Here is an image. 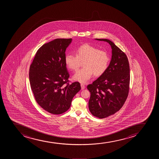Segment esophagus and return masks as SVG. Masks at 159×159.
<instances>
[{
    "label": "esophagus",
    "mask_w": 159,
    "mask_h": 159,
    "mask_svg": "<svg viewBox=\"0 0 159 159\" xmlns=\"http://www.w3.org/2000/svg\"><path fill=\"white\" fill-rule=\"evenodd\" d=\"M80 86H81V89H85V86L83 84H80Z\"/></svg>",
    "instance_id": "1"
}]
</instances>
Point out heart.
<instances>
[{
    "label": "heart",
    "mask_w": 159,
    "mask_h": 159,
    "mask_svg": "<svg viewBox=\"0 0 159 159\" xmlns=\"http://www.w3.org/2000/svg\"><path fill=\"white\" fill-rule=\"evenodd\" d=\"M110 57L107 51L100 50L88 44L79 47L76 50V56L67 54L65 57V63L70 70L76 71L83 62L84 67L73 77L74 80L86 83L92 75H103L109 65Z\"/></svg>",
    "instance_id": "obj_1"
}]
</instances>
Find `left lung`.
I'll return each mask as SVG.
<instances>
[{
  "label": "left lung",
  "instance_id": "obj_1",
  "mask_svg": "<svg viewBox=\"0 0 159 159\" xmlns=\"http://www.w3.org/2000/svg\"><path fill=\"white\" fill-rule=\"evenodd\" d=\"M95 40L108 42L112 49L108 69L87 87L91 93L89 111L94 116L104 118L119 111L126 101L129 89V65L126 54L111 41Z\"/></svg>",
  "mask_w": 159,
  "mask_h": 159
}]
</instances>
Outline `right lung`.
Returning <instances> with one entry per match:
<instances>
[{
    "label": "right lung",
    "mask_w": 159,
    "mask_h": 159,
    "mask_svg": "<svg viewBox=\"0 0 159 159\" xmlns=\"http://www.w3.org/2000/svg\"><path fill=\"white\" fill-rule=\"evenodd\" d=\"M71 41V39H56L44 44L37 51L30 68V83L35 100L54 115L69 109L81 89L80 83H67L70 75L65 57Z\"/></svg>",
    "instance_id": "1"
}]
</instances>
